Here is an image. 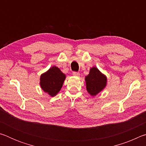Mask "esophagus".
<instances>
[{
	"mask_svg": "<svg viewBox=\"0 0 146 146\" xmlns=\"http://www.w3.org/2000/svg\"><path fill=\"white\" fill-rule=\"evenodd\" d=\"M73 75L75 76H79V75H80V73H79L78 72H76V71H74V72H73Z\"/></svg>",
	"mask_w": 146,
	"mask_h": 146,
	"instance_id": "34e87169",
	"label": "esophagus"
}]
</instances>
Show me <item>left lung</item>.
I'll return each mask as SVG.
<instances>
[{"label":"left lung","instance_id":"obj_1","mask_svg":"<svg viewBox=\"0 0 146 146\" xmlns=\"http://www.w3.org/2000/svg\"><path fill=\"white\" fill-rule=\"evenodd\" d=\"M86 90L91 96H95L102 91L107 84V78L96 67L91 68L85 77Z\"/></svg>","mask_w":146,"mask_h":146}]
</instances>
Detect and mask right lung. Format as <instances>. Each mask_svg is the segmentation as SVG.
<instances>
[{"label":"right lung","instance_id":"obj_1","mask_svg":"<svg viewBox=\"0 0 146 146\" xmlns=\"http://www.w3.org/2000/svg\"><path fill=\"white\" fill-rule=\"evenodd\" d=\"M66 75L60 69L53 66L46 73L42 74L40 78V85L44 92L54 97L62 87Z\"/></svg>","mask_w":146,"mask_h":146}]
</instances>
